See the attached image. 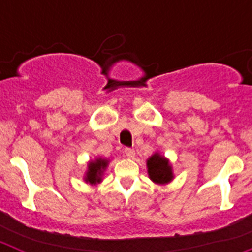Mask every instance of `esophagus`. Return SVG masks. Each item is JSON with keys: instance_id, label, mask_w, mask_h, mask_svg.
I'll return each mask as SVG.
<instances>
[{"instance_id": "esophagus-1", "label": "esophagus", "mask_w": 252, "mask_h": 252, "mask_svg": "<svg viewBox=\"0 0 252 252\" xmlns=\"http://www.w3.org/2000/svg\"><path fill=\"white\" fill-rule=\"evenodd\" d=\"M125 154H126V157H127L128 159H132V158H135V150H133V149L126 148L125 149Z\"/></svg>"}]
</instances>
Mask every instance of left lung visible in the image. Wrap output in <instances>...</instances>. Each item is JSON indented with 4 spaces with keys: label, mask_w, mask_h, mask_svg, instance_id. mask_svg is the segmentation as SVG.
Returning a JSON list of instances; mask_svg holds the SVG:
<instances>
[{
    "label": "left lung",
    "mask_w": 252,
    "mask_h": 252,
    "mask_svg": "<svg viewBox=\"0 0 252 252\" xmlns=\"http://www.w3.org/2000/svg\"><path fill=\"white\" fill-rule=\"evenodd\" d=\"M146 165H148L149 177L155 183L165 184L173 179V171H171V166L169 165L168 159L158 153L149 158Z\"/></svg>",
    "instance_id": "1"
}]
</instances>
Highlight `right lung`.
<instances>
[{
	"label": "right lung",
	"mask_w": 252,
	"mask_h": 252,
	"mask_svg": "<svg viewBox=\"0 0 252 252\" xmlns=\"http://www.w3.org/2000/svg\"><path fill=\"white\" fill-rule=\"evenodd\" d=\"M107 164L108 161L104 159H95L94 161H91L88 164V170H87V175H86V182L87 183H91V184H95V183H99L102 180V173L103 170L106 169Z\"/></svg>",
	"instance_id": "obj_1"
}]
</instances>
